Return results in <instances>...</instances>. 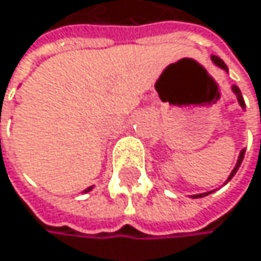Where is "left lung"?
Segmentation results:
<instances>
[{
  "label": "left lung",
  "mask_w": 261,
  "mask_h": 261,
  "mask_svg": "<svg viewBox=\"0 0 261 261\" xmlns=\"http://www.w3.org/2000/svg\"><path fill=\"white\" fill-rule=\"evenodd\" d=\"M211 60L214 61V63L219 66V68H222V69H225V71H228V68H227V65L223 63V61L219 58V57H216V55H212L211 57ZM231 90H233V93L236 95V98H238V102H239V106H241L243 109L246 108V102H244V99H243V95H241V90L236 87V85H231ZM244 153H246V149H243L241 152H239V156H238V162H236V166L233 168V171L230 173V176H228V179H227V182L228 180H231V177L236 174V171L239 169V166H241V163H243V159H244ZM209 193H212V192H207V193H200V195H192V198H203V196H206V195H209Z\"/></svg>",
  "instance_id": "8db88e82"
}]
</instances>
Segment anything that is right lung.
I'll list each match as a JSON object with an SVG mask.
<instances>
[{"label": "right lung", "mask_w": 261, "mask_h": 261, "mask_svg": "<svg viewBox=\"0 0 261 261\" xmlns=\"http://www.w3.org/2000/svg\"><path fill=\"white\" fill-rule=\"evenodd\" d=\"M92 189H93V187H88V189H85V190H84V192H82V193H88V192H90V190H92Z\"/></svg>", "instance_id": "add662e5"}]
</instances>
